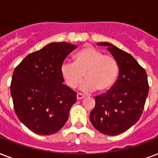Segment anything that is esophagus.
<instances>
[{
  "label": "esophagus",
  "mask_w": 158,
  "mask_h": 158,
  "mask_svg": "<svg viewBox=\"0 0 158 158\" xmlns=\"http://www.w3.org/2000/svg\"><path fill=\"white\" fill-rule=\"evenodd\" d=\"M84 98H85V96H84V94H79V93L77 94V99H78V100H81V99Z\"/></svg>",
  "instance_id": "esophagus-1"
}]
</instances>
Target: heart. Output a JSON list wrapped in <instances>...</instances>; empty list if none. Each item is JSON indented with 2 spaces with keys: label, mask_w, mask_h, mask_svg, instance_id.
I'll list each match as a JSON object with an SVG mask.
<instances>
[{
  "label": "heart",
  "mask_w": 158,
  "mask_h": 158,
  "mask_svg": "<svg viewBox=\"0 0 158 158\" xmlns=\"http://www.w3.org/2000/svg\"><path fill=\"white\" fill-rule=\"evenodd\" d=\"M60 74L64 83L70 89L79 86L85 77L86 81L81 87L84 91L97 89L103 93L115 84L119 67L113 56L104 55L101 51L87 46L75 53L74 63H62Z\"/></svg>",
  "instance_id": "heart-1"
}]
</instances>
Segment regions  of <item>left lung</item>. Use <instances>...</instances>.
<instances>
[{"label":"left lung","instance_id":"8db88e82","mask_svg":"<svg viewBox=\"0 0 158 158\" xmlns=\"http://www.w3.org/2000/svg\"><path fill=\"white\" fill-rule=\"evenodd\" d=\"M106 46L116 60L119 75L106 94L95 97V107L90 121L96 130L106 135H118L128 130L139 120L148 94L147 73L129 53L109 43Z\"/></svg>","mask_w":158,"mask_h":158}]
</instances>
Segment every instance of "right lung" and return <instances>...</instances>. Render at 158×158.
I'll list each match as a JSON object with an SVG mask.
<instances>
[{
	"label": "right lung",
	"mask_w": 158,
	"mask_h": 158,
	"mask_svg": "<svg viewBox=\"0 0 158 158\" xmlns=\"http://www.w3.org/2000/svg\"><path fill=\"white\" fill-rule=\"evenodd\" d=\"M68 43H52L28 55L13 72L10 94L19 120L35 134L52 135L69 118L77 94L63 84L60 66L76 49Z\"/></svg>",
	"instance_id": "obj_1"
}]
</instances>
